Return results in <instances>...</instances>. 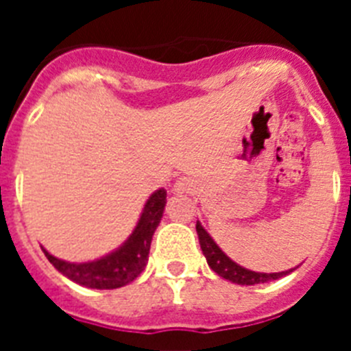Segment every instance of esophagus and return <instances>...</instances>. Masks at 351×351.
Segmentation results:
<instances>
[{
    "label": "esophagus",
    "mask_w": 351,
    "mask_h": 351,
    "mask_svg": "<svg viewBox=\"0 0 351 351\" xmlns=\"http://www.w3.org/2000/svg\"><path fill=\"white\" fill-rule=\"evenodd\" d=\"M176 190H178V191L188 190V182H186L184 179H182V181H178V182H176Z\"/></svg>",
    "instance_id": "obj_1"
}]
</instances>
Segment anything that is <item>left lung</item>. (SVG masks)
<instances>
[{
    "label": "left lung",
    "mask_w": 351,
    "mask_h": 351,
    "mask_svg": "<svg viewBox=\"0 0 351 351\" xmlns=\"http://www.w3.org/2000/svg\"><path fill=\"white\" fill-rule=\"evenodd\" d=\"M197 234H198V241H200V247H202V253L204 256H206L207 263H209V267L213 269L216 274L225 278V280L232 281V283H237V285L267 283V281L280 280V278H283V276L290 274V272L293 271V269H290V271L271 272V274H267V272H255V271H250V269H244L223 253L221 247L214 243V239L204 230V226L198 221H197Z\"/></svg>",
    "instance_id": "left-lung-1"
}]
</instances>
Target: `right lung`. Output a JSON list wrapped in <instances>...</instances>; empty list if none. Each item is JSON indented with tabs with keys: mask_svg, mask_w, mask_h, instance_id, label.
<instances>
[{
	"mask_svg": "<svg viewBox=\"0 0 351 351\" xmlns=\"http://www.w3.org/2000/svg\"><path fill=\"white\" fill-rule=\"evenodd\" d=\"M167 204V191L163 188L154 191L145 202L135 230L123 246L93 262L71 263L56 258L43 250L49 262L73 283L96 290H114L132 283L144 271L149 258V247L154 230L160 225Z\"/></svg>",
	"mask_w": 351,
	"mask_h": 351,
	"instance_id": "1",
	"label": "right lung"
}]
</instances>
